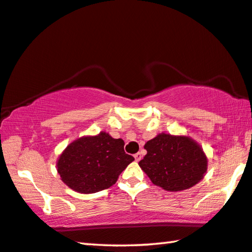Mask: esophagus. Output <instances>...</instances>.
Returning a JSON list of instances; mask_svg holds the SVG:
<instances>
[{"label": "esophagus", "instance_id": "esophagus-1", "mask_svg": "<svg viewBox=\"0 0 252 252\" xmlns=\"http://www.w3.org/2000/svg\"><path fill=\"white\" fill-rule=\"evenodd\" d=\"M141 158H142L141 153H137V154H134V159H135V160H137V161L140 160Z\"/></svg>", "mask_w": 252, "mask_h": 252}]
</instances>
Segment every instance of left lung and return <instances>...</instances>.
<instances>
[{"instance_id": "8db88e82", "label": "left lung", "mask_w": 252, "mask_h": 252, "mask_svg": "<svg viewBox=\"0 0 252 252\" xmlns=\"http://www.w3.org/2000/svg\"><path fill=\"white\" fill-rule=\"evenodd\" d=\"M139 166L155 185L177 191L190 189L204 176L207 160L202 148L187 137L161 133L145 145Z\"/></svg>"}]
</instances>
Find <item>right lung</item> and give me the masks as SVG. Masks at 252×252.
Returning <instances> with one entry per match:
<instances>
[{"label":"right lung","mask_w":252,"mask_h":252,"mask_svg":"<svg viewBox=\"0 0 252 252\" xmlns=\"http://www.w3.org/2000/svg\"><path fill=\"white\" fill-rule=\"evenodd\" d=\"M133 160L126 154L122 139L101 132L70 143L58 159L57 170L71 189L90 194L113 186Z\"/></svg>","instance_id":"right-lung-1"}]
</instances>
